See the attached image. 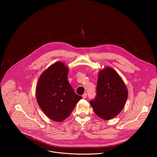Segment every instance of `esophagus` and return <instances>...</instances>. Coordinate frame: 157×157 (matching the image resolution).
I'll return each instance as SVG.
<instances>
[{
	"instance_id": "obj_1",
	"label": "esophagus",
	"mask_w": 157,
	"mask_h": 157,
	"mask_svg": "<svg viewBox=\"0 0 157 157\" xmlns=\"http://www.w3.org/2000/svg\"><path fill=\"white\" fill-rule=\"evenodd\" d=\"M82 97H83V98H86V97H87V94H84L83 95H82Z\"/></svg>"
}]
</instances>
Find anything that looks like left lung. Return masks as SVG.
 <instances>
[{"mask_svg": "<svg viewBox=\"0 0 157 157\" xmlns=\"http://www.w3.org/2000/svg\"><path fill=\"white\" fill-rule=\"evenodd\" d=\"M128 97L127 86L117 71L106 67L98 72L97 95L90 101L98 117L109 120L121 111Z\"/></svg>", "mask_w": 157, "mask_h": 157, "instance_id": "8db88e82", "label": "left lung"}]
</instances>
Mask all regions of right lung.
I'll list each match as a JSON object with an SVG mask.
<instances>
[{"label": "right lung", "mask_w": 157, "mask_h": 157, "mask_svg": "<svg viewBox=\"0 0 157 157\" xmlns=\"http://www.w3.org/2000/svg\"><path fill=\"white\" fill-rule=\"evenodd\" d=\"M69 71L63 62H56L41 74L36 86L37 102L54 121L61 122L67 118L82 98L67 81Z\"/></svg>", "instance_id": "1"}]
</instances>
